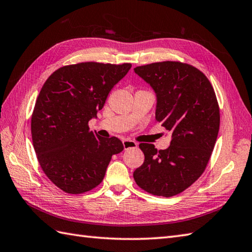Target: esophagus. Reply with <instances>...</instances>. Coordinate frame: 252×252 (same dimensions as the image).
<instances>
[{"mask_svg":"<svg viewBox=\"0 0 252 252\" xmlns=\"http://www.w3.org/2000/svg\"><path fill=\"white\" fill-rule=\"evenodd\" d=\"M122 144H123V148H125V149L137 147V144L134 141H131V140H123Z\"/></svg>","mask_w":252,"mask_h":252,"instance_id":"34e87169","label":"esophagus"}]
</instances>
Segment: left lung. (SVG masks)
Here are the masks:
<instances>
[{
    "label": "left lung",
    "instance_id": "8db88e82",
    "mask_svg": "<svg viewBox=\"0 0 252 252\" xmlns=\"http://www.w3.org/2000/svg\"><path fill=\"white\" fill-rule=\"evenodd\" d=\"M134 72L156 93V121L171 133V142L163 151L141 143L145 160L133 178L153 195H178L202 174L215 147L220 127L215 90L200 70L179 62L149 63Z\"/></svg>",
    "mask_w": 252,
    "mask_h": 252
}]
</instances>
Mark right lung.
<instances>
[{"label": "right lung", "instance_id": "add662e5", "mask_svg": "<svg viewBox=\"0 0 252 252\" xmlns=\"http://www.w3.org/2000/svg\"><path fill=\"white\" fill-rule=\"evenodd\" d=\"M130 68L80 63L57 69L42 87L31 118L32 142L42 170L58 189L69 194L93 189L112 155L123 151L119 138L100 137L88 123Z\"/></svg>", "mask_w": 252, "mask_h": 252}]
</instances>
